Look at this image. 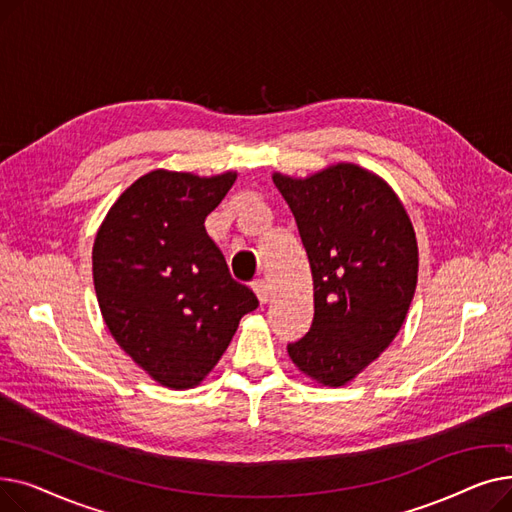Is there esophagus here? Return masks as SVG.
<instances>
[{"label": "esophagus", "instance_id": "esophagus-1", "mask_svg": "<svg viewBox=\"0 0 512 512\" xmlns=\"http://www.w3.org/2000/svg\"><path fill=\"white\" fill-rule=\"evenodd\" d=\"M253 290H255V294H257L259 303H267V301H270V297H272V286L267 284L265 280L253 282Z\"/></svg>", "mask_w": 512, "mask_h": 512}]
</instances>
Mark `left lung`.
<instances>
[{
    "label": "left lung",
    "instance_id": "1",
    "mask_svg": "<svg viewBox=\"0 0 512 512\" xmlns=\"http://www.w3.org/2000/svg\"><path fill=\"white\" fill-rule=\"evenodd\" d=\"M272 178L313 276V324L288 355L311 380L338 388L386 351L407 317L419 270L415 230L388 182L355 164Z\"/></svg>",
    "mask_w": 512,
    "mask_h": 512
}]
</instances>
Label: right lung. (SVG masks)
<instances>
[{"instance_id":"1","label":"right lung","mask_w":512,"mask_h":512,"mask_svg":"<svg viewBox=\"0 0 512 512\" xmlns=\"http://www.w3.org/2000/svg\"><path fill=\"white\" fill-rule=\"evenodd\" d=\"M234 180L236 172L153 170L126 188L97 230L93 284L105 326L161 386L201 384L240 317L259 305L205 232Z\"/></svg>"}]
</instances>
